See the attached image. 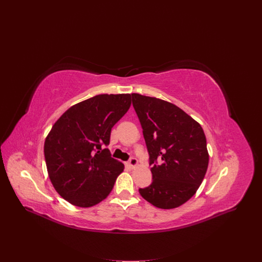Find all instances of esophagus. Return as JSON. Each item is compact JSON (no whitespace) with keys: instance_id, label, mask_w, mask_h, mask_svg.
Instances as JSON below:
<instances>
[{"instance_id":"34e87169","label":"esophagus","mask_w":262,"mask_h":262,"mask_svg":"<svg viewBox=\"0 0 262 262\" xmlns=\"http://www.w3.org/2000/svg\"><path fill=\"white\" fill-rule=\"evenodd\" d=\"M128 165H129L132 168H135V167L138 165V160L135 159V158H130V160L128 161Z\"/></svg>"}]
</instances>
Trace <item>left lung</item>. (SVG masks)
<instances>
[{
  "mask_svg": "<svg viewBox=\"0 0 262 262\" xmlns=\"http://www.w3.org/2000/svg\"><path fill=\"white\" fill-rule=\"evenodd\" d=\"M150 159L152 182L140 195L162 209L176 208L199 189L209 155L201 125L177 105L132 93ZM161 163L156 164V160Z\"/></svg>",
  "mask_w": 262,
  "mask_h": 262,
  "instance_id": "obj_1",
  "label": "left lung"
}]
</instances>
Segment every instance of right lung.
<instances>
[{"label": "right lung", "mask_w": 262, "mask_h": 262, "mask_svg": "<svg viewBox=\"0 0 262 262\" xmlns=\"http://www.w3.org/2000/svg\"><path fill=\"white\" fill-rule=\"evenodd\" d=\"M130 104V94H99L70 106L53 125L45 142L48 174L70 204L91 207L113 190L124 165L102 147Z\"/></svg>", "instance_id": "add662e5"}]
</instances>
